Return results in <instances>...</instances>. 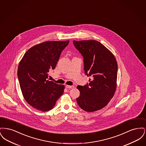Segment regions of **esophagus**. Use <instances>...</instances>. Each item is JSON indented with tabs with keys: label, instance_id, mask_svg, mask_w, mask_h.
Returning <instances> with one entry per match:
<instances>
[{
	"label": "esophagus",
	"instance_id": "34e87169",
	"mask_svg": "<svg viewBox=\"0 0 146 146\" xmlns=\"http://www.w3.org/2000/svg\"><path fill=\"white\" fill-rule=\"evenodd\" d=\"M65 88H66V89H73L74 88V86H70V85H66L65 86Z\"/></svg>",
	"mask_w": 146,
	"mask_h": 146
}]
</instances>
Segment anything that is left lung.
I'll use <instances>...</instances> for the list:
<instances>
[{
	"label": "left lung",
	"instance_id": "1",
	"mask_svg": "<svg viewBox=\"0 0 146 146\" xmlns=\"http://www.w3.org/2000/svg\"><path fill=\"white\" fill-rule=\"evenodd\" d=\"M73 44L83 57L85 74L91 76L89 83L77 86L80 96L76 102L85 111L100 110L109 103L116 90V59L108 49L96 40H74Z\"/></svg>",
	"mask_w": 146,
	"mask_h": 146
}]
</instances>
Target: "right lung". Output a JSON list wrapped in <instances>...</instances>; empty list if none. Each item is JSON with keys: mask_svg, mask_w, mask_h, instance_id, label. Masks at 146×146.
<instances>
[{"mask_svg": "<svg viewBox=\"0 0 146 146\" xmlns=\"http://www.w3.org/2000/svg\"><path fill=\"white\" fill-rule=\"evenodd\" d=\"M67 41H48L32 46L19 64L17 76L23 96L28 104L42 111L51 110L64 89L48 80L49 72L54 70Z\"/></svg>", "mask_w": 146, "mask_h": 146, "instance_id": "right-lung-1", "label": "right lung"}]
</instances>
